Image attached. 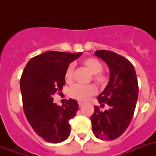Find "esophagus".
I'll list each match as a JSON object with an SVG mask.
<instances>
[{
  "label": "esophagus",
  "mask_w": 156,
  "mask_h": 156,
  "mask_svg": "<svg viewBox=\"0 0 156 156\" xmlns=\"http://www.w3.org/2000/svg\"><path fill=\"white\" fill-rule=\"evenodd\" d=\"M78 105H79V107H83V105H84V103L79 101V102H78Z\"/></svg>",
  "instance_id": "obj_1"
}]
</instances>
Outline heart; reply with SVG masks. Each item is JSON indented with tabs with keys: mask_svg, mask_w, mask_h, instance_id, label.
Here are the masks:
<instances>
[{
	"mask_svg": "<svg viewBox=\"0 0 156 156\" xmlns=\"http://www.w3.org/2000/svg\"><path fill=\"white\" fill-rule=\"evenodd\" d=\"M82 64L87 69L90 73H92L93 78L98 83L104 85L106 83V77L101 72L103 69L102 64L94 57H87L83 59ZM73 78V66L72 64L69 65L65 72V80L67 83H72ZM96 92V88L94 85H79L75 84L71 87L69 90V95L74 100L78 101H85Z\"/></svg>",
	"mask_w": 156,
	"mask_h": 156,
	"instance_id": "b5f03b06",
	"label": "heart"
}]
</instances>
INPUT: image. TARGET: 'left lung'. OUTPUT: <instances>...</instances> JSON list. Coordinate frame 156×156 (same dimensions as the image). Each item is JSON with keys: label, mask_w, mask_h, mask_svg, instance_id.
I'll list each match as a JSON object with an SVG mask.
<instances>
[{"label": "left lung", "mask_w": 156, "mask_h": 156, "mask_svg": "<svg viewBox=\"0 0 156 156\" xmlns=\"http://www.w3.org/2000/svg\"><path fill=\"white\" fill-rule=\"evenodd\" d=\"M95 55L110 69L108 83L97 97L101 106L107 103L109 109L101 112L95 106L90 116L92 131L101 140H113L126 131L133 118L138 100V79L133 66L124 56L107 50H98Z\"/></svg>", "instance_id": "1"}]
</instances>
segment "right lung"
Returning <instances> with one entry per match:
<instances>
[{
    "instance_id": "1",
    "label": "right lung",
    "mask_w": 156,
    "mask_h": 156,
    "mask_svg": "<svg viewBox=\"0 0 156 156\" xmlns=\"http://www.w3.org/2000/svg\"><path fill=\"white\" fill-rule=\"evenodd\" d=\"M82 54L48 51L30 59L21 77L27 119L35 133L48 143H61L70 134L69 121L75 116L78 102L69 99L58 106L53 103L52 96L66 84L67 66Z\"/></svg>"
}]
</instances>
